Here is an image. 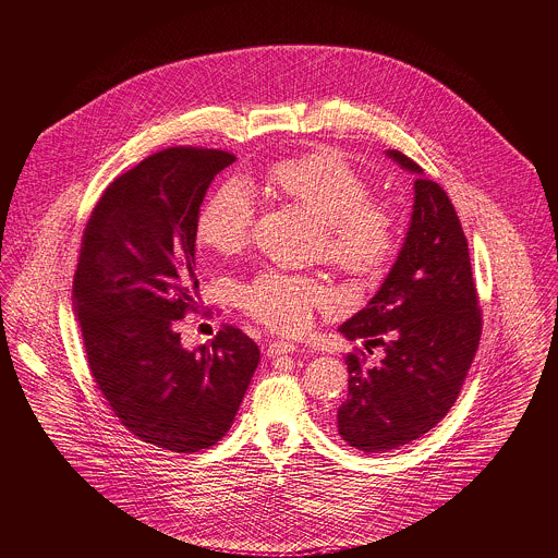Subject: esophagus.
<instances>
[{
    "instance_id": "esophagus-1",
    "label": "esophagus",
    "mask_w": 558,
    "mask_h": 558,
    "mask_svg": "<svg viewBox=\"0 0 558 558\" xmlns=\"http://www.w3.org/2000/svg\"><path fill=\"white\" fill-rule=\"evenodd\" d=\"M298 350V345L295 343H291V341H271L269 345H267V356H280V354H287V352H295Z\"/></svg>"
}]
</instances>
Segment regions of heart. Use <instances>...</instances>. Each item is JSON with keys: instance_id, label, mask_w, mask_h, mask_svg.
Instances as JSON below:
<instances>
[{"instance_id": "heart-1", "label": "heart", "mask_w": 558, "mask_h": 558, "mask_svg": "<svg viewBox=\"0 0 558 558\" xmlns=\"http://www.w3.org/2000/svg\"><path fill=\"white\" fill-rule=\"evenodd\" d=\"M269 181L317 226L322 256L354 278H375L397 250L395 215L369 202L365 177L332 150H315L271 166ZM254 226V202L241 181L223 183L197 219L202 245L217 254L239 252ZM332 289L317 278L265 269L241 284V306L280 332L302 330L313 308L330 304Z\"/></svg>"}]
</instances>
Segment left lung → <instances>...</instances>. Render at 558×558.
Instances as JSON below:
<instances>
[{"mask_svg":"<svg viewBox=\"0 0 558 558\" xmlns=\"http://www.w3.org/2000/svg\"><path fill=\"white\" fill-rule=\"evenodd\" d=\"M416 174L405 243L375 298L339 326L348 339L381 345L379 365L350 352L348 399L339 436L359 451L399 449L434 429L453 408L482 337V311L469 243L447 193L401 150H388Z\"/></svg>","mask_w":558,"mask_h":558,"instance_id":"obj_1","label":"left lung"}]
</instances>
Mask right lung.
Segmentation results:
<instances>
[{
	"label": "right lung",
	"instance_id": "obj_1",
	"mask_svg": "<svg viewBox=\"0 0 558 558\" xmlns=\"http://www.w3.org/2000/svg\"><path fill=\"white\" fill-rule=\"evenodd\" d=\"M234 159L199 146L153 153L107 185L83 232L72 298L92 377L133 436L172 453L228 434L260 361L241 328L193 350L174 330L197 308L199 208Z\"/></svg>",
	"mask_w": 558,
	"mask_h": 558
}]
</instances>
